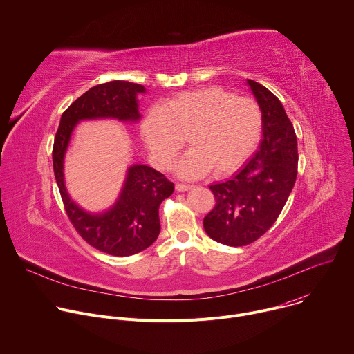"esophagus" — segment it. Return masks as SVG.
I'll list each match as a JSON object with an SVG mask.
<instances>
[{"label": "esophagus", "mask_w": 354, "mask_h": 354, "mask_svg": "<svg viewBox=\"0 0 354 354\" xmlns=\"http://www.w3.org/2000/svg\"><path fill=\"white\" fill-rule=\"evenodd\" d=\"M193 187V185H186V183H176L175 185V189L178 192H186V190H190Z\"/></svg>", "instance_id": "1"}]
</instances>
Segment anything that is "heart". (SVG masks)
<instances>
[{"mask_svg":"<svg viewBox=\"0 0 354 354\" xmlns=\"http://www.w3.org/2000/svg\"><path fill=\"white\" fill-rule=\"evenodd\" d=\"M261 133L257 100L220 86L178 93L165 106H151L141 124L142 138L162 168L174 164L189 137L193 148L176 165L185 178L232 174L254 153Z\"/></svg>","mask_w":354,"mask_h":354,"instance_id":"heart-1","label":"heart"}]
</instances>
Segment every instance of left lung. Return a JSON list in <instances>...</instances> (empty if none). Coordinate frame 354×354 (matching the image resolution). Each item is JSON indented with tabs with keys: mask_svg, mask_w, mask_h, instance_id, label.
<instances>
[{
	"mask_svg": "<svg viewBox=\"0 0 354 354\" xmlns=\"http://www.w3.org/2000/svg\"><path fill=\"white\" fill-rule=\"evenodd\" d=\"M262 111L259 149L228 180L210 186L216 206L205 217L207 235L228 246L249 245L277 220L297 179V137L280 100L248 80Z\"/></svg>",
	"mask_w": 354,
	"mask_h": 354,
	"instance_id": "8db88e82",
	"label": "left lung"
}]
</instances>
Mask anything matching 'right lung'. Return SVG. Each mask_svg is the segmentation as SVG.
<instances>
[{"mask_svg":"<svg viewBox=\"0 0 354 354\" xmlns=\"http://www.w3.org/2000/svg\"><path fill=\"white\" fill-rule=\"evenodd\" d=\"M140 84L111 81L92 86L62 115L53 145V169L66 213L81 238L95 249L113 257H130L153 245L160 235V205L174 193V183L147 165H131L116 203L105 213L92 214L71 200L64 185V156L80 120L140 119Z\"/></svg>","mask_w":354,"mask_h":354,"instance_id":"1","label":"right lung"}]
</instances>
